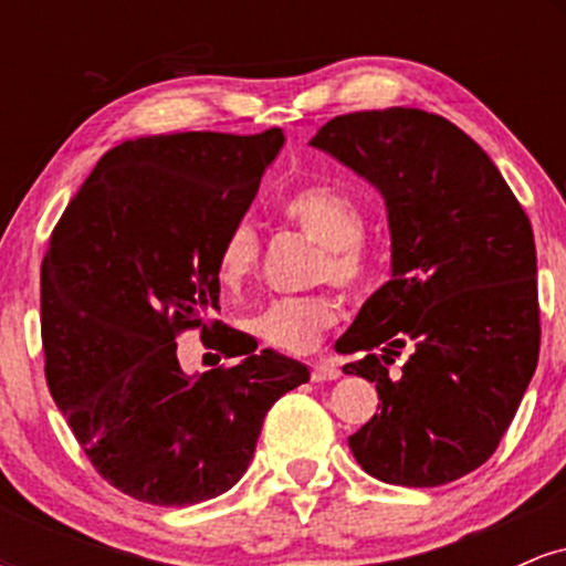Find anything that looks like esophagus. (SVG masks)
Returning <instances> with one entry per match:
<instances>
[{
	"mask_svg": "<svg viewBox=\"0 0 566 566\" xmlns=\"http://www.w3.org/2000/svg\"><path fill=\"white\" fill-rule=\"evenodd\" d=\"M340 378V365L335 359H316L311 365V380L324 382V380H337Z\"/></svg>",
	"mask_w": 566,
	"mask_h": 566,
	"instance_id": "obj_1",
	"label": "esophagus"
}]
</instances>
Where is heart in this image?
<instances>
[{
	"instance_id": "b5f03b06",
	"label": "heart",
	"mask_w": 566,
	"mask_h": 566,
	"mask_svg": "<svg viewBox=\"0 0 566 566\" xmlns=\"http://www.w3.org/2000/svg\"><path fill=\"white\" fill-rule=\"evenodd\" d=\"M282 216L311 242L322 247L314 282H335L340 287H361L369 276V252L365 247V212L348 193L333 186H305L290 193ZM261 242L252 226L233 223L220 239L216 255L218 282L239 292L258 274ZM343 305L335 292H314L301 297H276L250 322L265 346L284 354H308L319 346L322 335L340 319Z\"/></svg>"
}]
</instances>
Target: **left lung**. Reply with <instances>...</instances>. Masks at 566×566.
<instances>
[{
    "label": "left lung",
    "mask_w": 566,
    "mask_h": 566,
    "mask_svg": "<svg viewBox=\"0 0 566 566\" xmlns=\"http://www.w3.org/2000/svg\"><path fill=\"white\" fill-rule=\"evenodd\" d=\"M311 146L373 184L391 226V279L337 340L343 373L378 388L380 412L348 437L369 476L441 486L497 450L541 354L537 252L492 159L420 108L329 119ZM401 347L410 356L388 376Z\"/></svg>",
    "instance_id": "left-lung-1"
}]
</instances>
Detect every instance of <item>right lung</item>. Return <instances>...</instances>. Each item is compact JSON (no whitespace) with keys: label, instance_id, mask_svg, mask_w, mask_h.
I'll return each instance as SVG.
<instances>
[{"label":"right lung","instance_id":"1","mask_svg":"<svg viewBox=\"0 0 566 566\" xmlns=\"http://www.w3.org/2000/svg\"><path fill=\"white\" fill-rule=\"evenodd\" d=\"M258 135L175 133L101 157L42 261L44 375L93 469L151 505L223 495L255 454L265 412L308 380L301 361L210 319L216 255L282 148ZM199 328L239 366L186 376L177 337ZM210 356V354H207Z\"/></svg>","mask_w":566,"mask_h":566}]
</instances>
